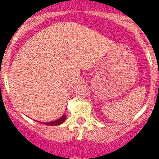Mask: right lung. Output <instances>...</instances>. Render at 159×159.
<instances>
[{"mask_svg": "<svg viewBox=\"0 0 159 159\" xmlns=\"http://www.w3.org/2000/svg\"><path fill=\"white\" fill-rule=\"evenodd\" d=\"M66 117H67V116H66L65 115H63L60 119H57V120H55V121L48 122V123H43V122H40V123H43V124H45V125H48V126H58V125L61 124V123H63L64 121H65Z\"/></svg>", "mask_w": 159, "mask_h": 159, "instance_id": "right-lung-1", "label": "right lung"}]
</instances>
